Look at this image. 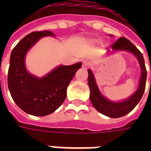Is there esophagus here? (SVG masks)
<instances>
[{"label": "esophagus", "instance_id": "obj_1", "mask_svg": "<svg viewBox=\"0 0 151 151\" xmlns=\"http://www.w3.org/2000/svg\"><path fill=\"white\" fill-rule=\"evenodd\" d=\"M89 62L87 61V60H84L82 63V67L83 68H87L88 66H89Z\"/></svg>", "mask_w": 151, "mask_h": 151}]
</instances>
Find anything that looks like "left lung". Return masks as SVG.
I'll return each instance as SVG.
<instances>
[{"mask_svg": "<svg viewBox=\"0 0 151 151\" xmlns=\"http://www.w3.org/2000/svg\"><path fill=\"white\" fill-rule=\"evenodd\" d=\"M110 47L114 50L129 51L133 53L139 62L141 70H142L138 90L131 97H129V99L120 103L112 102L104 98L100 94L98 89L93 73L90 70H88V82L90 88V100L92 102V105L101 114L112 118H117V117H123L124 115L128 114L129 112H131L140 101L145 91L147 70H146L143 54L129 40L124 37H120Z\"/></svg>", "mask_w": 151, "mask_h": 151, "instance_id": "8db88e82", "label": "left lung"}]
</instances>
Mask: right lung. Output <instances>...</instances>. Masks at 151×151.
I'll return each instance as SVG.
<instances>
[{
	"mask_svg": "<svg viewBox=\"0 0 151 151\" xmlns=\"http://www.w3.org/2000/svg\"><path fill=\"white\" fill-rule=\"evenodd\" d=\"M54 36L50 31H36L23 37L13 48L8 73V86L13 100L20 109L34 116H45L63 104L66 88L81 63L59 66L48 75L37 78L27 72L25 55L44 36Z\"/></svg>",
	"mask_w": 151,
	"mask_h": 151,
	"instance_id": "add662e5",
	"label": "right lung"
}]
</instances>
